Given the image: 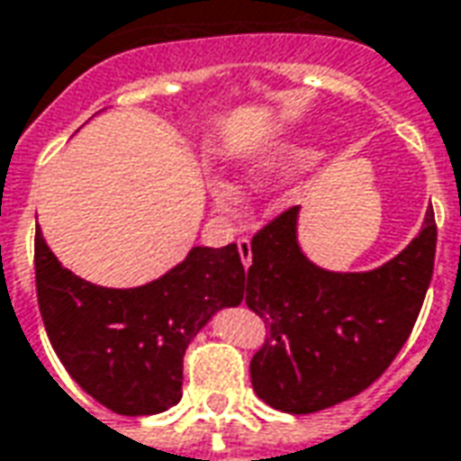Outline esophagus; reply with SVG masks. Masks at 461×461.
<instances>
[{"mask_svg": "<svg viewBox=\"0 0 461 461\" xmlns=\"http://www.w3.org/2000/svg\"><path fill=\"white\" fill-rule=\"evenodd\" d=\"M237 249H240L241 264H244V267H249L251 264V241L247 240V237H240V240H237Z\"/></svg>", "mask_w": 461, "mask_h": 461, "instance_id": "34e87169", "label": "esophagus"}]
</instances>
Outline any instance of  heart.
Returning <instances> with one entry per match:
<instances>
[{
  "instance_id": "heart-1",
  "label": "heart",
  "mask_w": 461,
  "mask_h": 461,
  "mask_svg": "<svg viewBox=\"0 0 461 461\" xmlns=\"http://www.w3.org/2000/svg\"><path fill=\"white\" fill-rule=\"evenodd\" d=\"M267 177H269V170H267V167H254V170L247 172V180H249L251 185H261ZM214 194H217V202H220L221 207H234V204H237V192L231 190L230 185H220V187L214 190Z\"/></svg>"
}]
</instances>
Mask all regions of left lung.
<instances>
[{
    "instance_id": "left-lung-1",
    "label": "left lung",
    "mask_w": 461,
    "mask_h": 461,
    "mask_svg": "<svg viewBox=\"0 0 461 461\" xmlns=\"http://www.w3.org/2000/svg\"><path fill=\"white\" fill-rule=\"evenodd\" d=\"M296 221L299 207H289L254 234L244 301L269 326L251 357L254 393L274 410L309 415L363 393L405 346L435 269L437 224L427 210L395 259L340 274L306 259Z\"/></svg>"
}]
</instances>
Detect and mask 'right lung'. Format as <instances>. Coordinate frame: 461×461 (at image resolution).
Returning a JSON list of instances; mask_svg holds the SVG:
<instances>
[{
    "label": "right lung",
    "instance_id": "add662e5",
    "mask_svg": "<svg viewBox=\"0 0 461 461\" xmlns=\"http://www.w3.org/2000/svg\"><path fill=\"white\" fill-rule=\"evenodd\" d=\"M39 311L56 356L88 395L118 415H155L182 397V357L224 306L244 299L237 244L194 247L182 264L135 289H105L64 269L34 240Z\"/></svg>",
    "mask_w": 461,
    "mask_h": 461
}]
</instances>
